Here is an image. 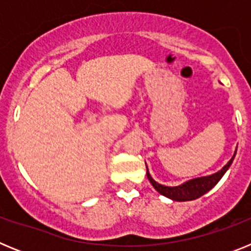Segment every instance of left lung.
I'll return each instance as SVG.
<instances>
[{
  "mask_svg": "<svg viewBox=\"0 0 251 251\" xmlns=\"http://www.w3.org/2000/svg\"><path fill=\"white\" fill-rule=\"evenodd\" d=\"M235 154H236V152H235ZM235 154L232 156V158L227 162V165L224 166L223 170H220L219 172H216V174L207 177H200V178L191 179V181H188V182L183 183V185L181 186H176V187H167V186H163L161 185V183L156 182V181L151 177L150 172H148V168L147 177L148 179H150V182L152 183L153 187L156 188L159 194L168 197V199H172V200L175 201L196 200V199L201 197L202 195H205L207 191H210V190L220 181L221 177L225 175L226 171L229 170V167L231 166Z\"/></svg>",
  "mask_w": 251,
  "mask_h": 251,
  "instance_id": "1",
  "label": "left lung"
}]
</instances>
